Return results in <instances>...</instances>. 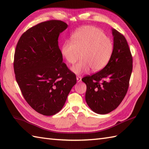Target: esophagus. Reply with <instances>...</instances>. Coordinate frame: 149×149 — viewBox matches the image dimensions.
Segmentation results:
<instances>
[{
	"instance_id": "esophagus-1",
	"label": "esophagus",
	"mask_w": 149,
	"mask_h": 149,
	"mask_svg": "<svg viewBox=\"0 0 149 149\" xmlns=\"http://www.w3.org/2000/svg\"><path fill=\"white\" fill-rule=\"evenodd\" d=\"M76 79H77V81L78 82V83H79V82H81V79H82V77H81V76H77V77H76Z\"/></svg>"
}]
</instances>
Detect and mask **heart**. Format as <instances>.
<instances>
[{
  "label": "heart",
  "mask_w": 149,
  "mask_h": 149,
  "mask_svg": "<svg viewBox=\"0 0 149 149\" xmlns=\"http://www.w3.org/2000/svg\"><path fill=\"white\" fill-rule=\"evenodd\" d=\"M71 42H66L61 47V54L68 63L74 65L71 70L75 74L93 72L103 69L109 63L113 52V43L99 28L84 26L71 36Z\"/></svg>",
  "instance_id": "b5f03b06"
}]
</instances>
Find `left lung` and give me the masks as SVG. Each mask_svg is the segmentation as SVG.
Masks as SVG:
<instances>
[{
  "label": "left lung",
  "instance_id": "8db88e82",
  "mask_svg": "<svg viewBox=\"0 0 149 149\" xmlns=\"http://www.w3.org/2000/svg\"><path fill=\"white\" fill-rule=\"evenodd\" d=\"M112 34L113 52L109 63L96 74L82 79L86 84L88 106L100 115L111 112L122 102L132 70V58L125 38L115 29Z\"/></svg>",
  "mask_w": 149,
  "mask_h": 149
}]
</instances>
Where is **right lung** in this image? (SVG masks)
Wrapping results in <instances>:
<instances>
[{
    "mask_svg": "<svg viewBox=\"0 0 149 149\" xmlns=\"http://www.w3.org/2000/svg\"><path fill=\"white\" fill-rule=\"evenodd\" d=\"M67 27L61 20L42 22L22 34L16 47V80L27 102L43 115L58 113L77 82L58 46L59 34Z\"/></svg>",
    "mask_w": 149,
    "mask_h": 149,
    "instance_id": "add662e5",
    "label": "right lung"
}]
</instances>
